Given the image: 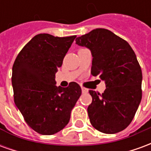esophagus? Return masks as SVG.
Here are the masks:
<instances>
[{
  "label": "esophagus",
  "instance_id": "34e87169",
  "mask_svg": "<svg viewBox=\"0 0 151 151\" xmlns=\"http://www.w3.org/2000/svg\"><path fill=\"white\" fill-rule=\"evenodd\" d=\"M82 93H87V92H88V89H86V88H85V87H83V86H82Z\"/></svg>",
  "mask_w": 151,
  "mask_h": 151
}]
</instances>
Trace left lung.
I'll use <instances>...</instances> for the list:
<instances>
[{
  "instance_id": "obj_1",
  "label": "left lung",
  "mask_w": 151,
  "mask_h": 151,
  "mask_svg": "<svg viewBox=\"0 0 151 151\" xmlns=\"http://www.w3.org/2000/svg\"><path fill=\"white\" fill-rule=\"evenodd\" d=\"M91 52V74L105 81L103 94L89 91L87 111L92 126L102 133H119L129 125L142 99V73L129 43L113 32L97 28L77 38Z\"/></svg>"
}]
</instances>
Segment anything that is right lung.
<instances>
[{"instance_id":"obj_1","label":"right lung","mask_w":151,"mask_h":151,"mask_svg":"<svg viewBox=\"0 0 151 151\" xmlns=\"http://www.w3.org/2000/svg\"><path fill=\"white\" fill-rule=\"evenodd\" d=\"M77 37L39 34L20 51L13 65L14 99L25 121L35 132L52 135L69 123L73 108L82 94L72 82L56 86L55 74Z\"/></svg>"}]
</instances>
